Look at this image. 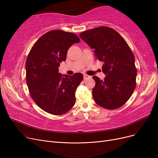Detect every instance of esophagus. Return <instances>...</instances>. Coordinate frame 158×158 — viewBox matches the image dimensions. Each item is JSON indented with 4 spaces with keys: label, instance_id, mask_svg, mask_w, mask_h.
Segmentation results:
<instances>
[{
    "label": "esophagus",
    "instance_id": "34e87169",
    "mask_svg": "<svg viewBox=\"0 0 158 158\" xmlns=\"http://www.w3.org/2000/svg\"><path fill=\"white\" fill-rule=\"evenodd\" d=\"M84 79L85 80H86V79H89V78H90L91 77V76H88V75H86V74H85L84 75Z\"/></svg>",
    "mask_w": 158,
    "mask_h": 158
}]
</instances>
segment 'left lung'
<instances>
[{
    "instance_id": "1",
    "label": "left lung",
    "mask_w": 158,
    "mask_h": 158,
    "mask_svg": "<svg viewBox=\"0 0 158 158\" xmlns=\"http://www.w3.org/2000/svg\"><path fill=\"white\" fill-rule=\"evenodd\" d=\"M81 38L94 49L96 59L103 61L104 80L92 78L95 102L107 110L122 106L136 88L137 70L133 53L123 37L112 28L102 26L81 32Z\"/></svg>"
}]
</instances>
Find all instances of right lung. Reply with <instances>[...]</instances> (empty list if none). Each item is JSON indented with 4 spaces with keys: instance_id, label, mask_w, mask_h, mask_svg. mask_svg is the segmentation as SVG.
<instances>
[{
    "instance_id": "1",
    "label": "right lung",
    "mask_w": 158,
    "mask_h": 158,
    "mask_svg": "<svg viewBox=\"0 0 158 158\" xmlns=\"http://www.w3.org/2000/svg\"><path fill=\"white\" fill-rule=\"evenodd\" d=\"M79 41L72 32L51 31L36 41L28 54L26 70L29 92L34 102L47 113L61 115L76 103L75 92L83 76L81 73L61 75L59 66L66 61L69 47Z\"/></svg>"
}]
</instances>
